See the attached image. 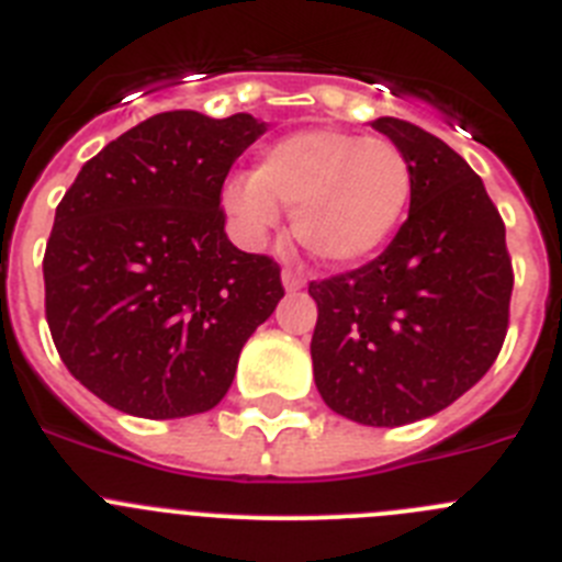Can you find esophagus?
<instances>
[{
    "label": "esophagus",
    "mask_w": 562,
    "mask_h": 562,
    "mask_svg": "<svg viewBox=\"0 0 562 562\" xmlns=\"http://www.w3.org/2000/svg\"><path fill=\"white\" fill-rule=\"evenodd\" d=\"M281 278H284L286 292H297V290H301V286L306 284V278L301 276V272H297V270H292V267H286V270L281 272Z\"/></svg>",
    "instance_id": "34e87169"
}]
</instances>
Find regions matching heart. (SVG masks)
I'll return each instance as SVG.
<instances>
[{"label":"heart","mask_w":562,"mask_h":562,"mask_svg":"<svg viewBox=\"0 0 562 562\" xmlns=\"http://www.w3.org/2000/svg\"><path fill=\"white\" fill-rule=\"evenodd\" d=\"M414 193L402 148L362 134L312 128L281 137L258 157L256 173L227 182L225 207L247 233L270 231L278 205L292 233L326 265H355L389 245Z\"/></svg>","instance_id":"obj_1"}]
</instances>
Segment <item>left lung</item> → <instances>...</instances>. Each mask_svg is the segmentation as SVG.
<instances>
[{"instance_id": "1", "label": "left lung", "mask_w": 562, "mask_h": 562, "mask_svg": "<svg viewBox=\"0 0 562 562\" xmlns=\"http://www.w3.org/2000/svg\"><path fill=\"white\" fill-rule=\"evenodd\" d=\"M371 126L408 157V220L376 258L310 281V349L331 411L400 428L448 408L490 371L509 329L515 276L504 220L479 173L414 123Z\"/></svg>"}]
</instances>
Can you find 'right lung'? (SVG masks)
<instances>
[{
    "label": "right lung",
    "mask_w": 562,
    "mask_h": 562,
    "mask_svg": "<svg viewBox=\"0 0 562 562\" xmlns=\"http://www.w3.org/2000/svg\"><path fill=\"white\" fill-rule=\"evenodd\" d=\"M261 132L245 112L154 114L58 202L44 315L69 374L112 408L177 419L220 405L284 297L278 261L238 250L222 211L227 171Z\"/></svg>",
    "instance_id": "obj_1"
}]
</instances>
